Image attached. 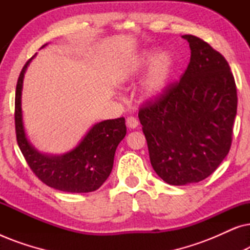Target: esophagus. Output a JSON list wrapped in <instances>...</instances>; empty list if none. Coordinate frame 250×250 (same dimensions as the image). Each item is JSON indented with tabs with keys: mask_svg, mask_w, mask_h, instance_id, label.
<instances>
[{
	"mask_svg": "<svg viewBox=\"0 0 250 250\" xmlns=\"http://www.w3.org/2000/svg\"><path fill=\"white\" fill-rule=\"evenodd\" d=\"M126 125H127V127L129 128H136L139 126V122L135 117L129 116V117L126 118Z\"/></svg>",
	"mask_w": 250,
	"mask_h": 250,
	"instance_id": "34e87169",
	"label": "esophagus"
}]
</instances>
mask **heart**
I'll return each instance as SVG.
<instances>
[{"mask_svg":"<svg viewBox=\"0 0 250 250\" xmlns=\"http://www.w3.org/2000/svg\"><path fill=\"white\" fill-rule=\"evenodd\" d=\"M149 67L141 85V95L148 101L158 100L168 90L175 70V59L169 51L157 53L155 49L143 50L124 69L123 80H131Z\"/></svg>","mask_w":250,"mask_h":250,"instance_id":"b5f03b06","label":"heart"}]
</instances>
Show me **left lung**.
Instances as JSON below:
<instances>
[{"instance_id": "obj_1", "label": "left lung", "mask_w": 250, "mask_h": 250, "mask_svg": "<svg viewBox=\"0 0 250 250\" xmlns=\"http://www.w3.org/2000/svg\"><path fill=\"white\" fill-rule=\"evenodd\" d=\"M191 50L180 82L140 108L152 168L172 186L200 182L230 151L237 87L228 61L209 44L183 35Z\"/></svg>"}]
</instances>
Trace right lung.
<instances>
[{
	"instance_id": "right-lung-1",
	"label": "right lung",
	"mask_w": 250,
	"mask_h": 250,
	"mask_svg": "<svg viewBox=\"0 0 250 250\" xmlns=\"http://www.w3.org/2000/svg\"><path fill=\"white\" fill-rule=\"evenodd\" d=\"M33 58L23 66L16 87L15 122L19 148L30 169L46 186L74 193L98 190L110 175L116 149L126 135L125 118L97 123L73 150L63 155L49 156L37 151L26 136L21 111L23 76Z\"/></svg>"
}]
</instances>
